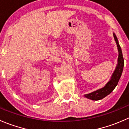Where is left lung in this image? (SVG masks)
<instances>
[{"mask_svg": "<svg viewBox=\"0 0 129 129\" xmlns=\"http://www.w3.org/2000/svg\"><path fill=\"white\" fill-rule=\"evenodd\" d=\"M113 35H114L115 41L116 42L118 52H119V57H118L117 64L116 68H115V71H114V73L112 75L110 80L105 84L104 87L97 90L94 91L93 92H91L90 93L84 95L85 97L89 99L93 100V101H99V100L102 99L105 97H106L107 95L110 94L114 90L115 87L117 85L119 79H120L121 75L122 74L123 66H124V60H123L122 50H121L117 38L115 34L114 33Z\"/></svg>", "mask_w": 129, "mask_h": 129, "instance_id": "obj_1", "label": "left lung"}]
</instances>
